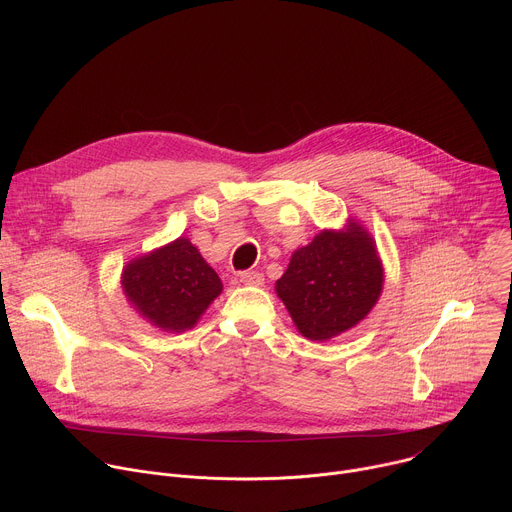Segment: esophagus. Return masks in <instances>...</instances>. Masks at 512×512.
Segmentation results:
<instances>
[{"label":"esophagus","mask_w":512,"mask_h":512,"mask_svg":"<svg viewBox=\"0 0 512 512\" xmlns=\"http://www.w3.org/2000/svg\"><path fill=\"white\" fill-rule=\"evenodd\" d=\"M239 279H241V283H247V285H263V281H265L263 273H259V271H241Z\"/></svg>","instance_id":"1"}]
</instances>
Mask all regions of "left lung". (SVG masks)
Returning <instances> with one entry per match:
<instances>
[{
    "mask_svg": "<svg viewBox=\"0 0 512 512\" xmlns=\"http://www.w3.org/2000/svg\"><path fill=\"white\" fill-rule=\"evenodd\" d=\"M275 289L306 338L328 340L371 312L383 289V267L369 233L350 223L346 233L322 231L291 255Z\"/></svg>",
    "mask_w": 512,
    "mask_h": 512,
    "instance_id": "1",
    "label": "left lung"
}]
</instances>
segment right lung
Listing matches in <instances>:
<instances>
[{"mask_svg":"<svg viewBox=\"0 0 512 512\" xmlns=\"http://www.w3.org/2000/svg\"><path fill=\"white\" fill-rule=\"evenodd\" d=\"M123 291L129 302L162 330L192 328L223 283L188 239L139 257L123 269Z\"/></svg>","mask_w":512,"mask_h":512,"instance_id":"obj_1","label":"right lung"}]
</instances>
